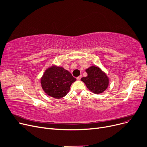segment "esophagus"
<instances>
[{"mask_svg":"<svg viewBox=\"0 0 147 147\" xmlns=\"http://www.w3.org/2000/svg\"><path fill=\"white\" fill-rule=\"evenodd\" d=\"M81 78H82V76L80 75V76H79V77H78V78H77V80H80Z\"/></svg>","mask_w":147,"mask_h":147,"instance_id":"esophagus-1","label":"esophagus"}]
</instances>
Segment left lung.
Segmentation results:
<instances>
[{
    "label": "left lung",
    "instance_id": "8db88e82",
    "mask_svg": "<svg viewBox=\"0 0 147 147\" xmlns=\"http://www.w3.org/2000/svg\"><path fill=\"white\" fill-rule=\"evenodd\" d=\"M88 76L81 80L86 84L88 89L95 94L104 92L109 85V78L102 69L96 65H91L86 69Z\"/></svg>",
    "mask_w": 147,
    "mask_h": 147
}]
</instances>
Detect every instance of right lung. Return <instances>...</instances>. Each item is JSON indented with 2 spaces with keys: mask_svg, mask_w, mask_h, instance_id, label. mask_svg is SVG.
<instances>
[{
  "mask_svg": "<svg viewBox=\"0 0 147 147\" xmlns=\"http://www.w3.org/2000/svg\"><path fill=\"white\" fill-rule=\"evenodd\" d=\"M76 79L63 67L53 64L46 69L40 79L43 91L55 99L65 96Z\"/></svg>",
  "mask_w": 147,
  "mask_h": 147,
  "instance_id": "add662e5",
  "label": "right lung"
}]
</instances>
